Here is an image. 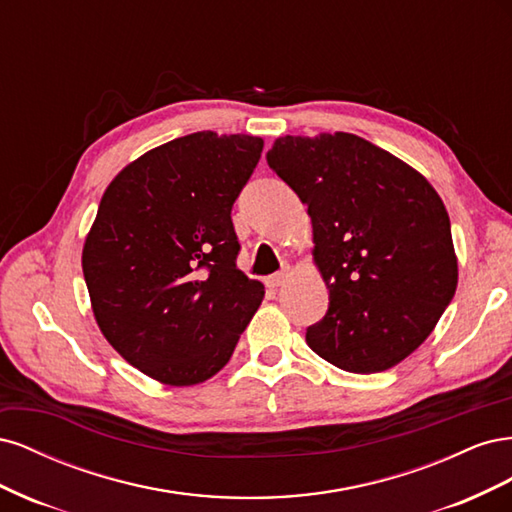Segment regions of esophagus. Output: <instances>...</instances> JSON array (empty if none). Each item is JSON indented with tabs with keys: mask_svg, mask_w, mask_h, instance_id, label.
Here are the masks:
<instances>
[{
	"mask_svg": "<svg viewBox=\"0 0 512 512\" xmlns=\"http://www.w3.org/2000/svg\"><path fill=\"white\" fill-rule=\"evenodd\" d=\"M290 277V269H284V271H280V273H273V275H269L267 277V284L271 286V288H277V286H282L286 280Z\"/></svg>",
	"mask_w": 512,
	"mask_h": 512,
	"instance_id": "esophagus-1",
	"label": "esophagus"
}]
</instances>
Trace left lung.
<instances>
[{"instance_id":"8db88e82","label":"left lung","mask_w":512,"mask_h":512,"mask_svg":"<svg viewBox=\"0 0 512 512\" xmlns=\"http://www.w3.org/2000/svg\"><path fill=\"white\" fill-rule=\"evenodd\" d=\"M267 162L314 226V262L329 312L305 342L324 361L376 374L436 327L457 290L451 220L431 183L365 138L280 136Z\"/></svg>"}]
</instances>
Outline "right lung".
Returning a JSON list of instances; mask_svg holds the SVG:
<instances>
[{"instance_id": "obj_1", "label": "right lung", "mask_w": 512, "mask_h": 512, "mask_svg": "<svg viewBox=\"0 0 512 512\" xmlns=\"http://www.w3.org/2000/svg\"><path fill=\"white\" fill-rule=\"evenodd\" d=\"M260 136L175 138L108 183L83 245L102 335L145 376L205 382L230 361L265 286L237 267L230 211L262 153Z\"/></svg>"}]
</instances>
